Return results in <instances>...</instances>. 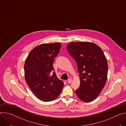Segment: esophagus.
Masks as SVG:
<instances>
[{
  "instance_id": "obj_1",
  "label": "esophagus",
  "mask_w": 126,
  "mask_h": 126,
  "mask_svg": "<svg viewBox=\"0 0 126 126\" xmlns=\"http://www.w3.org/2000/svg\"><path fill=\"white\" fill-rule=\"evenodd\" d=\"M72 79H67V82L68 83H70L72 82Z\"/></svg>"
}]
</instances>
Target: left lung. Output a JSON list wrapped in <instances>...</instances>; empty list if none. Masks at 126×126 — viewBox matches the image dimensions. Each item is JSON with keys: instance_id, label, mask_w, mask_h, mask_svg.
Segmentation results:
<instances>
[{"instance_id": "8db88e82", "label": "left lung", "mask_w": 126, "mask_h": 126, "mask_svg": "<svg viewBox=\"0 0 126 126\" xmlns=\"http://www.w3.org/2000/svg\"><path fill=\"white\" fill-rule=\"evenodd\" d=\"M68 53L75 60L80 79L76 93L85 102L96 99L104 88L107 79L108 66L103 51L90 42H73L67 45Z\"/></svg>"}]
</instances>
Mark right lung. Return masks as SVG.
<instances>
[{
  "label": "right lung",
  "mask_w": 126,
  "mask_h": 126,
  "mask_svg": "<svg viewBox=\"0 0 126 126\" xmlns=\"http://www.w3.org/2000/svg\"><path fill=\"white\" fill-rule=\"evenodd\" d=\"M60 43L44 44L33 48L25 60V81L33 94L42 101L54 100L60 95L63 82L53 72L54 58L59 53Z\"/></svg>",
  "instance_id": "1"
}]
</instances>
